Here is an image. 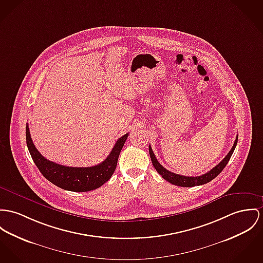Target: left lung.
<instances>
[{
  "label": "left lung",
  "mask_w": 263,
  "mask_h": 263,
  "mask_svg": "<svg viewBox=\"0 0 263 263\" xmlns=\"http://www.w3.org/2000/svg\"><path fill=\"white\" fill-rule=\"evenodd\" d=\"M237 140H238V136H236V139L234 141V144H233L231 150L225 156V158L223 159L222 161L220 162L218 165H216L214 168H212L210 171H208L207 173L203 174L201 176H196V177L183 176V175L175 174V173L165 169L161 164L158 162V160L156 159L151 146H149V154H150V158H151V161H152L154 168L156 169V171L161 175L166 181L170 182L171 184H174V185H177V186H181V187H193V186H197V185L206 184L207 182L213 180L222 171L224 167L226 166V164L229 161V159H230V157H231V155H232V153H233V151L236 147Z\"/></svg>",
  "instance_id": "obj_1"
}]
</instances>
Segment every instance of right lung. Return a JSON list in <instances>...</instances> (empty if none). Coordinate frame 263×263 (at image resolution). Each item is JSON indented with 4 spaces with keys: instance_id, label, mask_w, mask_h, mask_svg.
I'll use <instances>...</instances> for the list:
<instances>
[{
    "instance_id": "add662e5",
    "label": "right lung",
    "mask_w": 263,
    "mask_h": 263,
    "mask_svg": "<svg viewBox=\"0 0 263 263\" xmlns=\"http://www.w3.org/2000/svg\"><path fill=\"white\" fill-rule=\"evenodd\" d=\"M128 133L115 143L108 157L92 167H69L47 160L32 141L29 126H26V141L32 159L43 176L62 189L74 192H86L99 188L113 175Z\"/></svg>"
}]
</instances>
